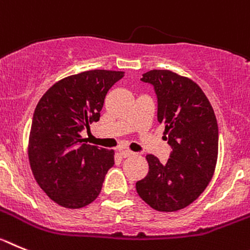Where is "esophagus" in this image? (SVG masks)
Masks as SVG:
<instances>
[{"instance_id": "obj_1", "label": "esophagus", "mask_w": 250, "mask_h": 250, "mask_svg": "<svg viewBox=\"0 0 250 250\" xmlns=\"http://www.w3.org/2000/svg\"><path fill=\"white\" fill-rule=\"evenodd\" d=\"M120 153H121V156L122 157H130V156H133L134 153L132 152V150H128V149H122V150H120Z\"/></svg>"}]
</instances>
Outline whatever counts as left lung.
Here are the masks:
<instances>
[{"label":"left lung","instance_id":"1","mask_svg":"<svg viewBox=\"0 0 250 250\" xmlns=\"http://www.w3.org/2000/svg\"><path fill=\"white\" fill-rule=\"evenodd\" d=\"M143 82L154 87L158 122L172 147L162 164L146 157L148 174L136 183L139 197L158 212H175L197 199L212 179L218 158V125L214 111L197 83L168 69H152Z\"/></svg>","mask_w":250,"mask_h":250}]
</instances>
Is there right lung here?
<instances>
[{
	"mask_svg": "<svg viewBox=\"0 0 250 250\" xmlns=\"http://www.w3.org/2000/svg\"><path fill=\"white\" fill-rule=\"evenodd\" d=\"M121 71L91 69L56 82L33 113L28 159L33 177L58 206L78 209L98 197L114 164V150L83 143L81 136L100 121L107 92Z\"/></svg>",
	"mask_w": 250,
	"mask_h": 250,
	"instance_id": "1",
	"label": "right lung"
}]
</instances>
